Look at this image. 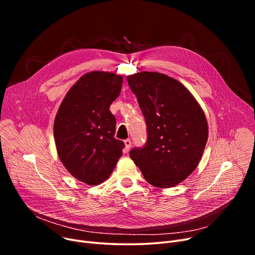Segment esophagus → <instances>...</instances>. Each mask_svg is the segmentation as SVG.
<instances>
[{
	"mask_svg": "<svg viewBox=\"0 0 255 255\" xmlns=\"http://www.w3.org/2000/svg\"><path fill=\"white\" fill-rule=\"evenodd\" d=\"M124 143H125V152L127 153L131 148V140L129 138H127L124 140Z\"/></svg>",
	"mask_w": 255,
	"mask_h": 255,
	"instance_id": "1",
	"label": "esophagus"
}]
</instances>
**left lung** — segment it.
I'll use <instances>...</instances> for the list:
<instances>
[{"label":"left lung","instance_id":"left-lung-1","mask_svg":"<svg viewBox=\"0 0 255 255\" xmlns=\"http://www.w3.org/2000/svg\"><path fill=\"white\" fill-rule=\"evenodd\" d=\"M146 124V139L131 159L145 181L159 188L176 186L196 168L208 139L206 116L177 79L158 72L127 76Z\"/></svg>","mask_w":255,"mask_h":255}]
</instances>
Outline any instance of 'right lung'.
<instances>
[{
	"label": "right lung",
	"mask_w": 255,
	"mask_h": 255,
	"mask_svg": "<svg viewBox=\"0 0 255 255\" xmlns=\"http://www.w3.org/2000/svg\"><path fill=\"white\" fill-rule=\"evenodd\" d=\"M123 77L93 71L65 96L53 124L58 155L77 180L97 185L111 176L125 143L115 138L116 118L110 106L120 95Z\"/></svg>",
	"instance_id": "1"
}]
</instances>
